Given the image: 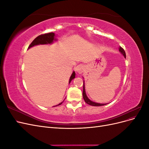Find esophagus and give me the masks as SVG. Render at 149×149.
I'll return each mask as SVG.
<instances>
[{
    "instance_id": "esophagus-1",
    "label": "esophagus",
    "mask_w": 149,
    "mask_h": 149,
    "mask_svg": "<svg viewBox=\"0 0 149 149\" xmlns=\"http://www.w3.org/2000/svg\"><path fill=\"white\" fill-rule=\"evenodd\" d=\"M84 66L82 64L78 65V66H76L75 67V71L76 73L78 74H81L84 71Z\"/></svg>"
}]
</instances>
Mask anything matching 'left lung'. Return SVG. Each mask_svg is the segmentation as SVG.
Returning <instances> with one entry per match:
<instances>
[{
	"mask_svg": "<svg viewBox=\"0 0 149 149\" xmlns=\"http://www.w3.org/2000/svg\"><path fill=\"white\" fill-rule=\"evenodd\" d=\"M119 52L123 54V55L124 56L125 58H126V55H125V52L124 51V49L122 48L121 47L119 48ZM83 97L84 100L85 101L86 103H87L89 105H91V106H104V105H106V104H100V103H96V102H94L91 101V100H89L88 97H87L86 94V92H85V88H84V83L83 81Z\"/></svg>",
	"mask_w": 149,
	"mask_h": 149,
	"instance_id": "left-lung-1",
	"label": "left lung"
}]
</instances>
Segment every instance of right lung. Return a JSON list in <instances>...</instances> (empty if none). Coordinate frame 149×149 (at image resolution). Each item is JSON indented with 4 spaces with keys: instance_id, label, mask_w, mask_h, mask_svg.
<instances>
[{
    "instance_id": "1",
    "label": "right lung",
    "mask_w": 149,
    "mask_h": 149,
    "mask_svg": "<svg viewBox=\"0 0 149 149\" xmlns=\"http://www.w3.org/2000/svg\"><path fill=\"white\" fill-rule=\"evenodd\" d=\"M55 33L51 32V33H44V34H42L38 37L37 38H35L33 41L31 43V44L29 45L28 48H30L31 47H32L35 45H43V44H50L52 43H53V40H55ZM75 78V73L74 71L73 72V73H72L70 81H69V83H70V82L71 81L72 79H73ZM62 104L60 103L59 104H58L57 106H59L61 105Z\"/></svg>"
}]
</instances>
